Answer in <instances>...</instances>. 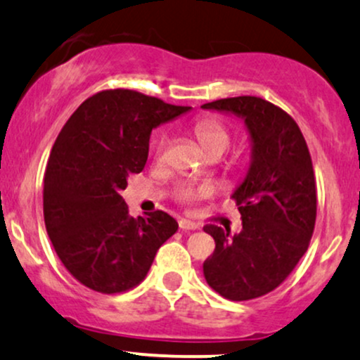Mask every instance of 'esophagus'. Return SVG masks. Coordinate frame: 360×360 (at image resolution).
<instances>
[{"instance_id": "1", "label": "esophagus", "mask_w": 360, "mask_h": 360, "mask_svg": "<svg viewBox=\"0 0 360 360\" xmlns=\"http://www.w3.org/2000/svg\"><path fill=\"white\" fill-rule=\"evenodd\" d=\"M179 228L183 231H191V229H198L199 224L191 221V219H179Z\"/></svg>"}]
</instances>
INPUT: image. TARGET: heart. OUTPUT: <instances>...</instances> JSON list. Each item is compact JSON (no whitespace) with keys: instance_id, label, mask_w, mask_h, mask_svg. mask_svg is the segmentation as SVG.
Instances as JSON below:
<instances>
[{"instance_id":"1","label":"heart","mask_w":360,"mask_h":360,"mask_svg":"<svg viewBox=\"0 0 360 360\" xmlns=\"http://www.w3.org/2000/svg\"><path fill=\"white\" fill-rule=\"evenodd\" d=\"M194 134H196L198 141L201 142V146L205 147L207 154L214 153V150H221L224 153L229 144V132L224 125L216 119H202L199 122L194 124ZM169 147V137L166 134H162L161 137L158 139V144H155V159L158 161H164ZM210 188H196V186L183 183L177 186L176 196L179 201L191 202L196 198H201L207 194Z\"/></svg>"}]
</instances>
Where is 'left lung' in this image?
Masks as SVG:
<instances>
[{
    "label": "left lung",
    "mask_w": 360,
    "mask_h": 360,
    "mask_svg": "<svg viewBox=\"0 0 360 360\" xmlns=\"http://www.w3.org/2000/svg\"><path fill=\"white\" fill-rule=\"evenodd\" d=\"M202 109L245 120L251 162L231 198L241 229L206 224L214 253L202 263L211 288L228 300H251L275 290L309 248L317 216V189L309 147L295 120L259 97L221 98Z\"/></svg>",
    "instance_id": "1"
}]
</instances>
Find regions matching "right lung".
Returning a JSON list of instances; mask_svg holds the SVG:
<instances>
[{
	"label": "right lung",
	"mask_w": 360,
	"mask_h": 360,
	"mask_svg": "<svg viewBox=\"0 0 360 360\" xmlns=\"http://www.w3.org/2000/svg\"><path fill=\"white\" fill-rule=\"evenodd\" d=\"M189 109L136 90H103L60 131L46 164L43 216L63 266L85 287L109 295L134 288L177 231L164 211L132 218L120 191L144 169L153 129Z\"/></svg>",
	"instance_id": "1"
}]
</instances>
